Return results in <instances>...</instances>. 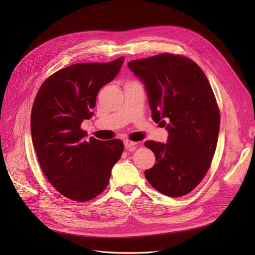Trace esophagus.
Here are the masks:
<instances>
[{
	"label": "esophagus",
	"mask_w": 255,
	"mask_h": 255,
	"mask_svg": "<svg viewBox=\"0 0 255 255\" xmlns=\"http://www.w3.org/2000/svg\"><path fill=\"white\" fill-rule=\"evenodd\" d=\"M136 144H137L136 141H132V140H129V139H126V140H125V146H126L127 149H128V150H129V149H130V150L134 149Z\"/></svg>",
	"instance_id": "obj_1"
}]
</instances>
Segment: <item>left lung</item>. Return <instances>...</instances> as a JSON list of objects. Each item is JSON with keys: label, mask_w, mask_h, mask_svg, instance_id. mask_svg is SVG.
<instances>
[{"label": "left lung", "mask_w": 255, "mask_h": 255, "mask_svg": "<svg viewBox=\"0 0 255 255\" xmlns=\"http://www.w3.org/2000/svg\"><path fill=\"white\" fill-rule=\"evenodd\" d=\"M128 68L143 82L152 119L169 132L168 142L145 141L155 164L146 180L168 197L194 190L211 167L217 145L220 113L206 75L194 60L179 54L132 60Z\"/></svg>", "instance_id": "left-lung-1"}]
</instances>
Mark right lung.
I'll list each match as a JSON object with an SVG mask.
<instances>
[{
  "label": "right lung",
  "mask_w": 255,
  "mask_h": 255,
  "mask_svg": "<svg viewBox=\"0 0 255 255\" xmlns=\"http://www.w3.org/2000/svg\"><path fill=\"white\" fill-rule=\"evenodd\" d=\"M125 57L75 64L50 75L37 92L30 129L43 174L61 195L78 202L96 198L120 159V139H85L83 120L92 117L99 90L118 74Z\"/></svg>",
  "instance_id": "right-lung-1"
}]
</instances>
